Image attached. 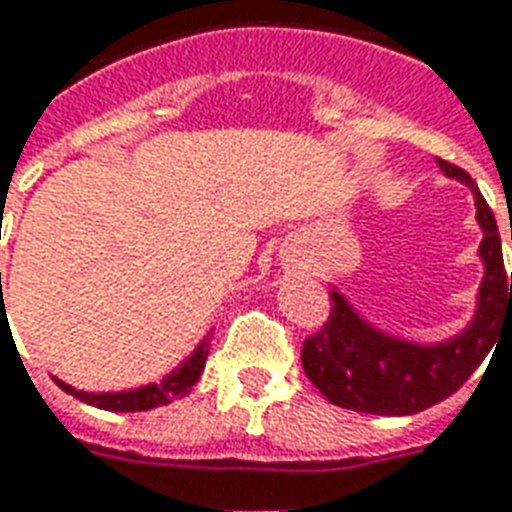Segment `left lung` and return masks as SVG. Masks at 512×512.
Wrapping results in <instances>:
<instances>
[{
    "label": "left lung",
    "instance_id": "left-lung-1",
    "mask_svg": "<svg viewBox=\"0 0 512 512\" xmlns=\"http://www.w3.org/2000/svg\"><path fill=\"white\" fill-rule=\"evenodd\" d=\"M439 166L476 195V219L484 230L478 253L486 267L476 317L452 341L420 346L367 325L333 290L330 317L304 341L301 365L327 402L343 410L367 415H415L428 410L455 394L492 351L502 327H512V275L505 272L492 208L486 206L468 171L441 158Z\"/></svg>",
    "mask_w": 512,
    "mask_h": 512
}]
</instances>
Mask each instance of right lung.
Returning a JSON list of instances; mask_svg holds the SVG:
<instances>
[{"label": "right lung", "mask_w": 512, "mask_h": 512, "mask_svg": "<svg viewBox=\"0 0 512 512\" xmlns=\"http://www.w3.org/2000/svg\"><path fill=\"white\" fill-rule=\"evenodd\" d=\"M208 359V338L200 341V346L190 354L187 362L177 367V370L166 375L161 383H150V386L134 388V391H121V394H87V391H76L73 386L57 380L55 383L63 388L65 394L76 396L81 402L92 404V407H100V410L110 412H142L153 410V407H161V404H169L174 399H182V396L190 394V388L198 383L200 372L206 367Z\"/></svg>", "instance_id": "1"}]
</instances>
